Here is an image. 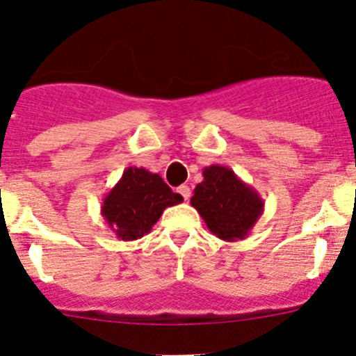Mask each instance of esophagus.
<instances>
[{"mask_svg": "<svg viewBox=\"0 0 356 356\" xmlns=\"http://www.w3.org/2000/svg\"><path fill=\"white\" fill-rule=\"evenodd\" d=\"M177 193L181 194L182 197H184L186 201L189 200V196H191V189H189V186H186V184H182V186H179L177 188Z\"/></svg>", "mask_w": 356, "mask_h": 356, "instance_id": "1", "label": "esophagus"}]
</instances>
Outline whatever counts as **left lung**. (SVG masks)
<instances>
[{"label": "left lung", "mask_w": 356, "mask_h": 356, "mask_svg": "<svg viewBox=\"0 0 356 356\" xmlns=\"http://www.w3.org/2000/svg\"><path fill=\"white\" fill-rule=\"evenodd\" d=\"M191 204L213 235L227 242L245 238L264 211V200L232 168L209 165L194 188Z\"/></svg>", "instance_id": "1"}]
</instances>
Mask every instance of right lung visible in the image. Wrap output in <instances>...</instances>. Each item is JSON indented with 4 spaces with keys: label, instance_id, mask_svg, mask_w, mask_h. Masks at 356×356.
Masks as SVG:
<instances>
[{
    "label": "right lung",
    "instance_id": "right-lung-1",
    "mask_svg": "<svg viewBox=\"0 0 356 356\" xmlns=\"http://www.w3.org/2000/svg\"><path fill=\"white\" fill-rule=\"evenodd\" d=\"M182 203L159 174L143 167H128L104 196L100 213L107 227L121 241H136L159 222L163 209Z\"/></svg>",
    "mask_w": 356,
    "mask_h": 356
}]
</instances>
